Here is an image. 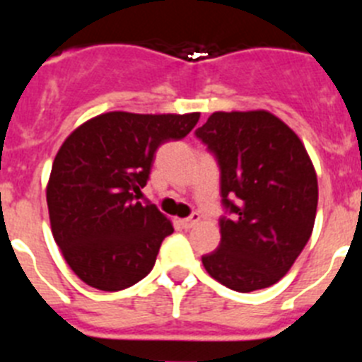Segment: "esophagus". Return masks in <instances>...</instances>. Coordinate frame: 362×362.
Listing matches in <instances>:
<instances>
[{"mask_svg":"<svg viewBox=\"0 0 362 362\" xmlns=\"http://www.w3.org/2000/svg\"><path fill=\"white\" fill-rule=\"evenodd\" d=\"M199 219H201V216L197 212H194L192 214L190 217H185V219H181L179 221V225L183 226L185 230H190V228H194V226L197 225V223H199Z\"/></svg>","mask_w":362,"mask_h":362,"instance_id":"34e87169","label":"esophagus"}]
</instances>
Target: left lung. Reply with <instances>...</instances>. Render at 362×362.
<instances>
[{
	"label": "left lung",
	"instance_id": "8db88e82",
	"mask_svg": "<svg viewBox=\"0 0 362 362\" xmlns=\"http://www.w3.org/2000/svg\"><path fill=\"white\" fill-rule=\"evenodd\" d=\"M196 137L221 172V243L201 257L221 284L254 292L276 284L308 243L317 175L292 129L270 112H214Z\"/></svg>",
	"mask_w": 362,
	"mask_h": 362
}]
</instances>
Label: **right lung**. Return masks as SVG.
<instances>
[{
  "instance_id": "add662e5",
  "label": "right lung",
  "mask_w": 362,
  "mask_h": 362,
  "mask_svg": "<svg viewBox=\"0 0 362 362\" xmlns=\"http://www.w3.org/2000/svg\"><path fill=\"white\" fill-rule=\"evenodd\" d=\"M197 121V112H108L66 137L54 159L47 204L54 239L83 283L117 292L148 276L174 228L137 194L159 146L183 139Z\"/></svg>"
}]
</instances>
